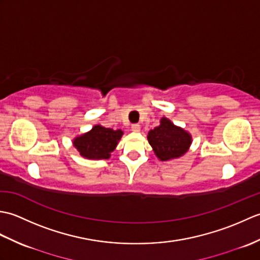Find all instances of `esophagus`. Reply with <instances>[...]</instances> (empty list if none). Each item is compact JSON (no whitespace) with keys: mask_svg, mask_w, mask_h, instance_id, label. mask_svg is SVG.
I'll return each instance as SVG.
<instances>
[{"mask_svg":"<svg viewBox=\"0 0 260 260\" xmlns=\"http://www.w3.org/2000/svg\"><path fill=\"white\" fill-rule=\"evenodd\" d=\"M132 131L134 132V133H139V132L141 131V126L139 124H134L132 125Z\"/></svg>","mask_w":260,"mask_h":260,"instance_id":"esophagus-1","label":"esophagus"}]
</instances>
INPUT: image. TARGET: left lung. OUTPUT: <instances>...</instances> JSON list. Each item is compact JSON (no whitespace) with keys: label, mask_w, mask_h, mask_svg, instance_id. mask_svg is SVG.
<instances>
[{"label":"left lung","mask_w":260,"mask_h":260,"mask_svg":"<svg viewBox=\"0 0 260 260\" xmlns=\"http://www.w3.org/2000/svg\"><path fill=\"white\" fill-rule=\"evenodd\" d=\"M147 141L159 161H170L183 156L192 144L189 132L162 117L159 125L147 133Z\"/></svg>","instance_id":"obj_1"}]
</instances>
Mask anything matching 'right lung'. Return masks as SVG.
Instances as JSON below:
<instances>
[{
  "instance_id": "obj_1",
  "label": "right lung",
  "mask_w": 260,
  "mask_h": 260,
  "mask_svg": "<svg viewBox=\"0 0 260 260\" xmlns=\"http://www.w3.org/2000/svg\"><path fill=\"white\" fill-rule=\"evenodd\" d=\"M123 135L121 129L115 131L96 124L90 131L77 135L73 140V145L80 156L87 159H108Z\"/></svg>"
}]
</instances>
